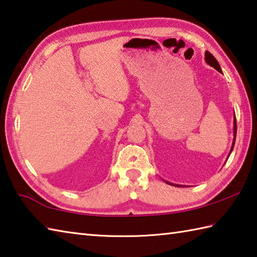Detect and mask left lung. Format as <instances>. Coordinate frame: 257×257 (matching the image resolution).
<instances>
[{
    "label": "left lung",
    "mask_w": 257,
    "mask_h": 257,
    "mask_svg": "<svg viewBox=\"0 0 257 257\" xmlns=\"http://www.w3.org/2000/svg\"><path fill=\"white\" fill-rule=\"evenodd\" d=\"M205 60H206V62H207L209 65H212L213 68H215L216 70H217L218 72H222V70H220V67H219V64H218V62H217V60H216L215 58H214V55L210 53V52H208V51H206V53H205ZM234 143H233V146H232V149H230V153H232V150H233V148H234V145H235V139H236V118L234 119ZM172 185V184H170ZM176 186H178V187H182V186H179V185H176Z\"/></svg>",
    "instance_id": "8db88e82"
}]
</instances>
